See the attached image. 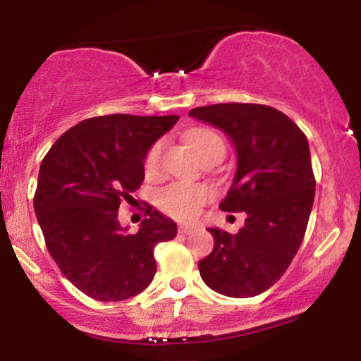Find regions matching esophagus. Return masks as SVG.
I'll use <instances>...</instances> for the list:
<instances>
[{"mask_svg": "<svg viewBox=\"0 0 361 361\" xmlns=\"http://www.w3.org/2000/svg\"><path fill=\"white\" fill-rule=\"evenodd\" d=\"M195 231H198L197 226H180V233L181 234H193Z\"/></svg>", "mask_w": 361, "mask_h": 361, "instance_id": "34e87169", "label": "esophagus"}]
</instances>
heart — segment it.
<instances>
[{
  "label": "heart",
  "instance_id": "1",
  "mask_svg": "<svg viewBox=\"0 0 361 361\" xmlns=\"http://www.w3.org/2000/svg\"><path fill=\"white\" fill-rule=\"evenodd\" d=\"M188 146L198 157H205L207 154L215 151H224V142L217 134L207 128H195L186 134ZM161 152H163V142H156L149 149L144 168L149 176L156 175L161 163ZM212 192L205 185L185 183V181H176V183L168 185L157 195V205L163 212L171 217L180 219V221H188L198 214L200 207L210 200Z\"/></svg>",
  "mask_w": 361,
  "mask_h": 361
}]
</instances>
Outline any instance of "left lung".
<instances>
[{"label":"left lung","instance_id":"left-lung-1","mask_svg":"<svg viewBox=\"0 0 361 361\" xmlns=\"http://www.w3.org/2000/svg\"><path fill=\"white\" fill-rule=\"evenodd\" d=\"M188 115L217 127L233 144L238 166L219 207L247 215L238 234L209 227L215 243L198 261L202 280L227 297L259 295L280 280L307 229L316 193L307 137L267 105L221 103Z\"/></svg>","mask_w":361,"mask_h":361}]
</instances>
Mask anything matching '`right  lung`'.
Here are the masks:
<instances>
[{
    "label": "right lung",
    "instance_id": "obj_1",
    "mask_svg": "<svg viewBox=\"0 0 361 361\" xmlns=\"http://www.w3.org/2000/svg\"><path fill=\"white\" fill-rule=\"evenodd\" d=\"M178 118L115 114L82 120L40 164L34 209L47 250L91 299L118 302L146 290L156 275V244L176 235V222L152 207L130 234L120 226L118 207L132 200L149 149Z\"/></svg>",
    "mask_w": 361,
    "mask_h": 361
}]
</instances>
